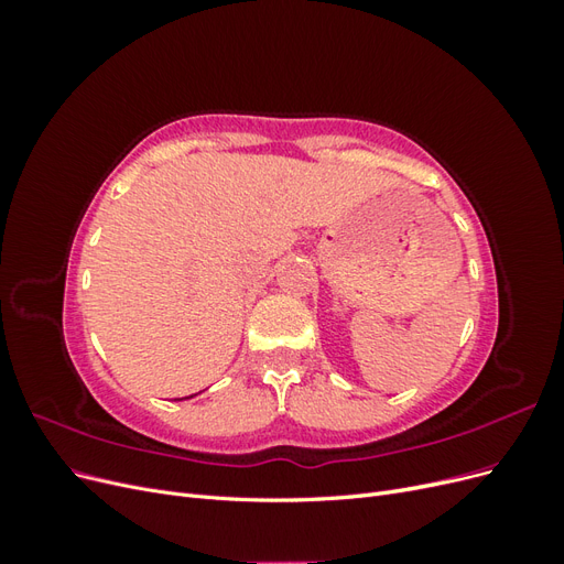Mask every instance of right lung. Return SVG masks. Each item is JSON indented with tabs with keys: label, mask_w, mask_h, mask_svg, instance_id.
<instances>
[{
	"label": "right lung",
	"mask_w": 564,
	"mask_h": 564,
	"mask_svg": "<svg viewBox=\"0 0 564 564\" xmlns=\"http://www.w3.org/2000/svg\"><path fill=\"white\" fill-rule=\"evenodd\" d=\"M191 398H193V395H191ZM185 400H187V398H185Z\"/></svg>",
	"instance_id": "obj_1"
}]
</instances>
